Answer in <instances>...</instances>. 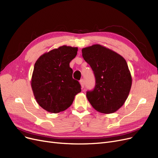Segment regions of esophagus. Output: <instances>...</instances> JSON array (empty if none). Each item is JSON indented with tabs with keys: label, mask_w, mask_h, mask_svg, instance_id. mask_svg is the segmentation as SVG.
Segmentation results:
<instances>
[{
	"label": "esophagus",
	"mask_w": 158,
	"mask_h": 158,
	"mask_svg": "<svg viewBox=\"0 0 158 158\" xmlns=\"http://www.w3.org/2000/svg\"><path fill=\"white\" fill-rule=\"evenodd\" d=\"M79 82H80V84H81V88L83 89L84 87H85V81H84V79H81Z\"/></svg>",
	"instance_id": "obj_1"
}]
</instances>
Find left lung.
I'll list each match as a JSON object with an SVG mask.
<instances>
[{"label": "left lung", "instance_id": "8db88e82", "mask_svg": "<svg viewBox=\"0 0 158 158\" xmlns=\"http://www.w3.org/2000/svg\"><path fill=\"white\" fill-rule=\"evenodd\" d=\"M85 61L95 77V86L87 97L98 112L110 114L124 105L132 86V77L123 57L99 44L82 49Z\"/></svg>", "mask_w": 158, "mask_h": 158}]
</instances>
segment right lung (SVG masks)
I'll return each instance as SVG.
<instances>
[{
	"mask_svg": "<svg viewBox=\"0 0 158 158\" xmlns=\"http://www.w3.org/2000/svg\"><path fill=\"white\" fill-rule=\"evenodd\" d=\"M77 50V48L63 46L43 54L35 63L31 89L38 105L48 112L58 113L68 109L81 91L69 67Z\"/></svg>",
	"mask_w": 158,
	"mask_h": 158,
	"instance_id": "obj_1",
	"label": "right lung"
}]
</instances>
